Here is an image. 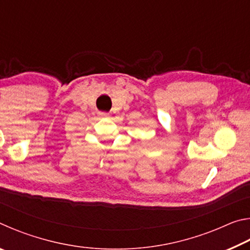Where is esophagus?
Here are the masks:
<instances>
[{
	"instance_id": "esophagus-1",
	"label": "esophagus",
	"mask_w": 250,
	"mask_h": 250,
	"mask_svg": "<svg viewBox=\"0 0 250 250\" xmlns=\"http://www.w3.org/2000/svg\"><path fill=\"white\" fill-rule=\"evenodd\" d=\"M99 116L100 117H108L109 113L108 112H99Z\"/></svg>"
}]
</instances>
